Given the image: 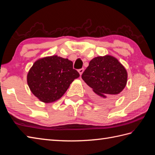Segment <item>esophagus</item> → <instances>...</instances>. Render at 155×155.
Listing matches in <instances>:
<instances>
[{
  "mask_svg": "<svg viewBox=\"0 0 155 155\" xmlns=\"http://www.w3.org/2000/svg\"><path fill=\"white\" fill-rule=\"evenodd\" d=\"M78 73L80 74V75H81L82 74H83V72H84V68H81V69H78Z\"/></svg>",
  "mask_w": 155,
  "mask_h": 155,
  "instance_id": "34e87169",
  "label": "esophagus"
}]
</instances>
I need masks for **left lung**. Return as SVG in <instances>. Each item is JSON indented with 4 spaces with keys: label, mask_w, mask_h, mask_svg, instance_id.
I'll use <instances>...</instances> for the list:
<instances>
[{
    "label": "left lung",
    "mask_w": 155,
    "mask_h": 155,
    "mask_svg": "<svg viewBox=\"0 0 155 155\" xmlns=\"http://www.w3.org/2000/svg\"><path fill=\"white\" fill-rule=\"evenodd\" d=\"M127 78L126 68L109 54L92 59L82 74L84 83L91 88V97L98 102L116 100L126 87Z\"/></svg>",
    "instance_id": "1"
}]
</instances>
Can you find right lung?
<instances>
[{
    "mask_svg": "<svg viewBox=\"0 0 155 155\" xmlns=\"http://www.w3.org/2000/svg\"><path fill=\"white\" fill-rule=\"evenodd\" d=\"M79 77L71 61L52 55L36 61L28 71L27 81L32 93L39 101L52 103L60 99Z\"/></svg>",
    "mask_w": 155,
    "mask_h": 155,
    "instance_id": "add662e5",
    "label": "right lung"
}]
</instances>
